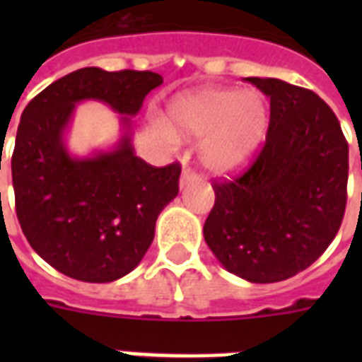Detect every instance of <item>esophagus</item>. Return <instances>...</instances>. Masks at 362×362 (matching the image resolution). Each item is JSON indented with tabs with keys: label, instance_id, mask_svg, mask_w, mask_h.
Segmentation results:
<instances>
[{
	"label": "esophagus",
	"instance_id": "obj_1",
	"mask_svg": "<svg viewBox=\"0 0 362 362\" xmlns=\"http://www.w3.org/2000/svg\"><path fill=\"white\" fill-rule=\"evenodd\" d=\"M199 180V175L195 170L192 169H184L182 170V176H180V186H187V184H193V182Z\"/></svg>",
	"mask_w": 362,
	"mask_h": 362
}]
</instances>
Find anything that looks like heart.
Returning a JSON list of instances; mask_svg holds the SVG:
<instances>
[{"mask_svg":"<svg viewBox=\"0 0 362 362\" xmlns=\"http://www.w3.org/2000/svg\"><path fill=\"white\" fill-rule=\"evenodd\" d=\"M169 120L184 135L206 136L201 146L204 167L231 175L250 163L264 141L269 105L259 92L201 88L169 105Z\"/></svg>","mask_w":362,"mask_h":362,"instance_id":"obj_1","label":"heart"}]
</instances>
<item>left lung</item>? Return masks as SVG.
Returning a JSON list of instances; mask_svg holds the SVG:
<instances>
[{"label": "left lung", "mask_w": 362, "mask_h": 362, "mask_svg": "<svg viewBox=\"0 0 362 362\" xmlns=\"http://www.w3.org/2000/svg\"><path fill=\"white\" fill-rule=\"evenodd\" d=\"M246 81L270 98L267 139L242 175L214 180L203 233L229 272L272 284L308 269L337 237L348 201V141L312 90Z\"/></svg>", "instance_id": "left-lung-1"}]
</instances>
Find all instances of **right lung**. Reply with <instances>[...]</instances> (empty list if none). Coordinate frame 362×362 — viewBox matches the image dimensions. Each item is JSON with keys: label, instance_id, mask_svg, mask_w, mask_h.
<instances>
[{"label": "right lung", "instance_id": "obj_1", "mask_svg": "<svg viewBox=\"0 0 362 362\" xmlns=\"http://www.w3.org/2000/svg\"><path fill=\"white\" fill-rule=\"evenodd\" d=\"M159 84L152 71L84 67L52 82L22 112L11 159L16 216L30 246L62 274L92 284L129 274L152 244L159 212L178 195L180 163H146L129 136V116ZM84 98L124 114L128 131L115 151L78 160L63 133Z\"/></svg>", "mask_w": 362, "mask_h": 362}]
</instances>
